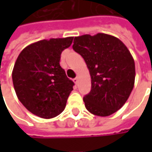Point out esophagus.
Instances as JSON below:
<instances>
[{"instance_id": "34e87169", "label": "esophagus", "mask_w": 152, "mask_h": 152, "mask_svg": "<svg viewBox=\"0 0 152 152\" xmlns=\"http://www.w3.org/2000/svg\"><path fill=\"white\" fill-rule=\"evenodd\" d=\"M73 82H74L76 85H78V82H79V78H78V77L74 78V79H73Z\"/></svg>"}]
</instances>
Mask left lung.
<instances>
[{
	"label": "left lung",
	"instance_id": "8db88e82",
	"mask_svg": "<svg viewBox=\"0 0 152 152\" xmlns=\"http://www.w3.org/2000/svg\"><path fill=\"white\" fill-rule=\"evenodd\" d=\"M73 49L82 56L91 74V92L84 97L86 109L100 117L118 111L130 96L135 79L134 61L125 45L99 33L75 37Z\"/></svg>",
	"mask_w": 152,
	"mask_h": 152
}]
</instances>
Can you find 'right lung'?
Returning <instances> with one entry per match:
<instances>
[{
	"mask_svg": "<svg viewBox=\"0 0 152 152\" xmlns=\"http://www.w3.org/2000/svg\"><path fill=\"white\" fill-rule=\"evenodd\" d=\"M73 37L42 39L26 46L12 70L17 96L33 114L52 118L62 113L74 85L60 66L62 50Z\"/></svg>",
	"mask_w": 152,
	"mask_h": 152,
	"instance_id": "add662e5",
	"label": "right lung"
}]
</instances>
